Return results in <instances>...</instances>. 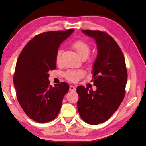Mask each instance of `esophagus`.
Here are the masks:
<instances>
[{"label": "esophagus", "mask_w": 146, "mask_h": 146, "mask_svg": "<svg viewBox=\"0 0 146 146\" xmlns=\"http://www.w3.org/2000/svg\"><path fill=\"white\" fill-rule=\"evenodd\" d=\"M70 90L72 91H75L76 90V88L74 87L73 86H70Z\"/></svg>", "instance_id": "obj_1"}]
</instances>
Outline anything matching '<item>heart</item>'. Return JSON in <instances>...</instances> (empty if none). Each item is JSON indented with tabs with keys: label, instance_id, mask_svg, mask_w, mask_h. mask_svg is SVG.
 Segmentation results:
<instances>
[{
	"label": "heart",
	"instance_id": "heart-1",
	"mask_svg": "<svg viewBox=\"0 0 146 146\" xmlns=\"http://www.w3.org/2000/svg\"><path fill=\"white\" fill-rule=\"evenodd\" d=\"M74 49L76 51V52L81 58H87L89 54L90 53V46H89L88 43H86V42L83 40H76L72 44ZM62 53V49H58L56 51V56H55V60L57 64H60L61 61V56ZM85 75L84 71L82 70H71L68 71H66L64 74V76L68 80L71 81V82H77L80 78H82Z\"/></svg>",
	"mask_w": 146,
	"mask_h": 146
}]
</instances>
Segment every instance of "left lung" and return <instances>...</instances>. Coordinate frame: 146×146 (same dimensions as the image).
<instances>
[{"mask_svg": "<svg viewBox=\"0 0 146 146\" xmlns=\"http://www.w3.org/2000/svg\"><path fill=\"white\" fill-rule=\"evenodd\" d=\"M82 31L95 39L97 46L92 71L97 90L78 86L77 108L84 122L97 125L108 120L119 108L125 96L127 71L122 51L111 36L97 30Z\"/></svg>", "mask_w": 146, "mask_h": 146, "instance_id": "left-lung-1", "label": "left lung"}]
</instances>
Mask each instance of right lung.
<instances>
[{"label":"right lung","instance_id":"1","mask_svg":"<svg viewBox=\"0 0 146 146\" xmlns=\"http://www.w3.org/2000/svg\"><path fill=\"white\" fill-rule=\"evenodd\" d=\"M74 31L71 29L37 35L19 56L13 76L17 98L24 113L35 122L46 123L55 119L70 89L66 82L53 87L48 78L49 71L56 68V51Z\"/></svg>","mask_w":146,"mask_h":146}]
</instances>
